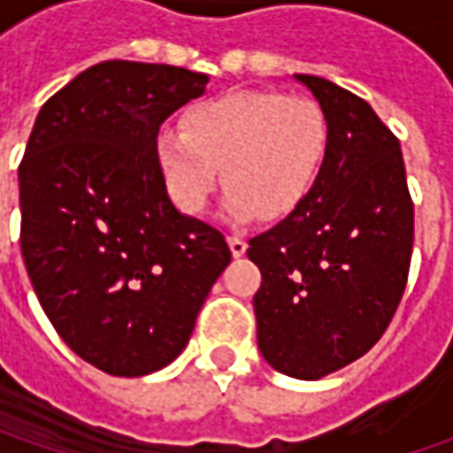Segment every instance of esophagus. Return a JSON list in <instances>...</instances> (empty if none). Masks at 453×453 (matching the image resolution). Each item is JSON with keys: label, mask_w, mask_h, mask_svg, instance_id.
Wrapping results in <instances>:
<instances>
[{"label": "esophagus", "mask_w": 453, "mask_h": 453, "mask_svg": "<svg viewBox=\"0 0 453 453\" xmlns=\"http://www.w3.org/2000/svg\"><path fill=\"white\" fill-rule=\"evenodd\" d=\"M229 250H232L234 257H242V254L247 252V242L242 236H229Z\"/></svg>", "instance_id": "34e87169"}]
</instances>
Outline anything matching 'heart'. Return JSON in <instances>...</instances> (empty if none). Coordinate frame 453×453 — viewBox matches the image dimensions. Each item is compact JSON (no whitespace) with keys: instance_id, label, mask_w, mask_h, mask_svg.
Here are the masks:
<instances>
[{"instance_id":"b5f03b06","label":"heart","mask_w":453,"mask_h":453,"mask_svg":"<svg viewBox=\"0 0 453 453\" xmlns=\"http://www.w3.org/2000/svg\"><path fill=\"white\" fill-rule=\"evenodd\" d=\"M327 141V118L315 100L236 90L188 108L183 128L164 126L153 153L165 194L183 214L206 209L221 168L226 217L277 221L315 188Z\"/></svg>"}]
</instances>
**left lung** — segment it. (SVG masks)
<instances>
[{
  "mask_svg": "<svg viewBox=\"0 0 453 453\" xmlns=\"http://www.w3.org/2000/svg\"><path fill=\"white\" fill-rule=\"evenodd\" d=\"M327 118V156L304 203L250 239L262 272L257 345L274 371L318 380L365 356L406 289L413 203L401 143L350 90L295 75Z\"/></svg>",
  "mask_w": 453,
  "mask_h": 453,
  "instance_id": "obj_1",
  "label": "left lung"
}]
</instances>
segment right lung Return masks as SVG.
Instances as JSON below:
<instances>
[{"label":"right lung","instance_id":"obj_1","mask_svg":"<svg viewBox=\"0 0 453 453\" xmlns=\"http://www.w3.org/2000/svg\"><path fill=\"white\" fill-rule=\"evenodd\" d=\"M209 75L108 60L50 97L19 164L22 259L73 353L138 378L181 356L211 285L232 262L224 234L181 214L156 165V133L203 96Z\"/></svg>","mask_w":453,"mask_h":453}]
</instances>
